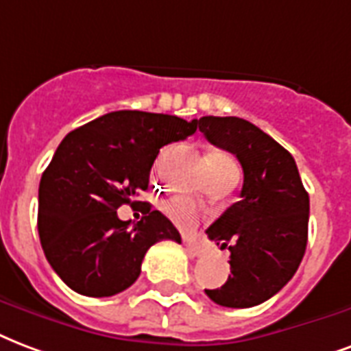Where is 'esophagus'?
<instances>
[{"mask_svg":"<svg viewBox=\"0 0 351 351\" xmlns=\"http://www.w3.org/2000/svg\"><path fill=\"white\" fill-rule=\"evenodd\" d=\"M185 247H186V252H189V255H192V257H199V255L204 254V250L191 241H185Z\"/></svg>","mask_w":351,"mask_h":351,"instance_id":"34e87169","label":"esophagus"}]
</instances>
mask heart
<instances>
[{
  "instance_id": "heart-1",
  "label": "heart",
  "mask_w": 351,
  "mask_h": 351,
  "mask_svg": "<svg viewBox=\"0 0 351 351\" xmlns=\"http://www.w3.org/2000/svg\"><path fill=\"white\" fill-rule=\"evenodd\" d=\"M209 168L210 172H222V170H239L235 159H231L229 155L223 154H213L209 157ZM162 210L165 215L172 220L173 223H178L181 228L191 229L196 226L197 222V210L196 207L185 199V197H170L162 204Z\"/></svg>"
}]
</instances>
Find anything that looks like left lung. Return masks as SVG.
Instances as JSON below:
<instances>
[{
	"label": "left lung",
	"mask_w": 351,
	"mask_h": 351,
	"mask_svg": "<svg viewBox=\"0 0 351 351\" xmlns=\"http://www.w3.org/2000/svg\"><path fill=\"white\" fill-rule=\"evenodd\" d=\"M197 128L210 144L237 155L244 172L241 202L207 229L210 241L229 246L231 276L205 292L223 307H254L278 294L304 259L309 194L292 155L252 122L204 116Z\"/></svg>",
	"instance_id": "1"
}]
</instances>
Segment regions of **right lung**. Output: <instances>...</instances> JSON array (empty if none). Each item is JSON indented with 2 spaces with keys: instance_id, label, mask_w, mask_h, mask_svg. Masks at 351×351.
<instances>
[{
  "instance_id": "1",
  "label": "right lung",
  "mask_w": 351,
  "mask_h": 351,
  "mask_svg": "<svg viewBox=\"0 0 351 351\" xmlns=\"http://www.w3.org/2000/svg\"><path fill=\"white\" fill-rule=\"evenodd\" d=\"M196 128L197 120L114 110L62 138L38 186V235L47 263L72 291L114 296L138 279L155 242H181L159 210L131 228L116 209L147 191L160 147Z\"/></svg>"
}]
</instances>
